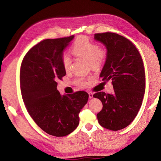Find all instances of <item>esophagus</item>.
Masks as SVG:
<instances>
[{"label":"esophagus","mask_w":161,"mask_h":161,"mask_svg":"<svg viewBox=\"0 0 161 161\" xmlns=\"http://www.w3.org/2000/svg\"><path fill=\"white\" fill-rule=\"evenodd\" d=\"M89 99H92V97H93V93H92V92H89Z\"/></svg>","instance_id":"esophagus-1"}]
</instances>
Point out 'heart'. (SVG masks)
<instances>
[{
  "label": "heart",
  "mask_w": 161,
  "mask_h": 161,
  "mask_svg": "<svg viewBox=\"0 0 161 161\" xmlns=\"http://www.w3.org/2000/svg\"><path fill=\"white\" fill-rule=\"evenodd\" d=\"M71 52L75 56L88 61L90 66L93 69L101 66L107 58L105 48L99 47L96 43L85 36H81L76 39L71 46ZM62 63L65 70H70L72 60L69 55H63ZM75 82L81 86H85L87 85L86 80L83 78H79L75 80Z\"/></svg>",
  "instance_id": "b5f03b06"
}]
</instances>
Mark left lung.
Here are the masks:
<instances>
[{"mask_svg": "<svg viewBox=\"0 0 161 161\" xmlns=\"http://www.w3.org/2000/svg\"><path fill=\"white\" fill-rule=\"evenodd\" d=\"M95 40L105 46L107 58L100 77L111 81L112 94L96 92L103 108L97 117L106 129L118 131L129 125L137 115L145 92V73L142 58L128 39L115 33H95Z\"/></svg>", "mask_w": 161, "mask_h": 161, "instance_id": "obj_1", "label": "left lung"}]
</instances>
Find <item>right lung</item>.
<instances>
[{"label": "right lung", "mask_w": 161, "mask_h": 161, "mask_svg": "<svg viewBox=\"0 0 161 161\" xmlns=\"http://www.w3.org/2000/svg\"><path fill=\"white\" fill-rule=\"evenodd\" d=\"M74 37L42 41L28 51L21 66V91L28 113L42 130L56 137L77 128L79 114L89 99L85 91L62 95L57 90L56 81L66 75L63 52Z\"/></svg>", "instance_id": "1"}]
</instances>
